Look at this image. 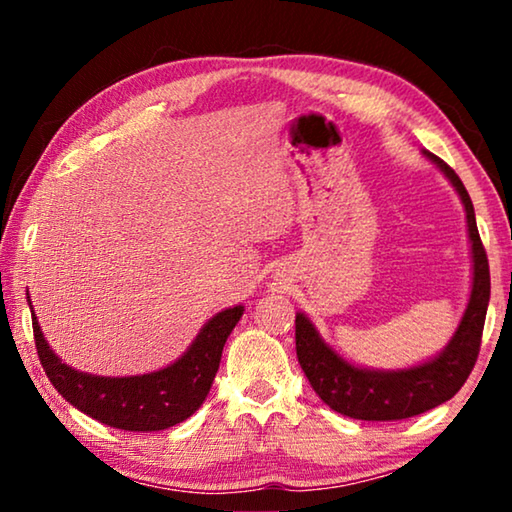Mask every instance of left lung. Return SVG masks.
Returning <instances> with one entry per match:
<instances>
[{
    "mask_svg": "<svg viewBox=\"0 0 512 512\" xmlns=\"http://www.w3.org/2000/svg\"><path fill=\"white\" fill-rule=\"evenodd\" d=\"M424 155L431 162H436L456 187L465 205L467 230H470L472 241L474 280L470 302H467L465 316L456 329L454 339L449 341L443 354L411 370L377 372L354 368L320 341L314 325L309 323L305 314L296 316V352L309 384L314 386V391L329 409L354 420H404L452 400L461 391L465 379L470 377L481 350L485 311H488L490 300V266L479 230H476L474 207L456 171L438 155Z\"/></svg>",
    "mask_w": 512,
    "mask_h": 512,
    "instance_id": "1",
    "label": "left lung"
}]
</instances>
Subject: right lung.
I'll list each match as a JSON object with an SVG mask.
<instances>
[{"label":"right lung","mask_w":512,"mask_h":512,"mask_svg":"<svg viewBox=\"0 0 512 512\" xmlns=\"http://www.w3.org/2000/svg\"><path fill=\"white\" fill-rule=\"evenodd\" d=\"M241 314V305L216 314L176 363L140 377H97L72 370L49 350L36 314L31 320L42 368L69 404L108 427L160 431L187 420L203 404L219 370L223 345Z\"/></svg>","instance_id":"add662e5"}]
</instances>
